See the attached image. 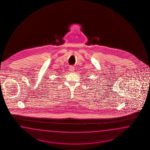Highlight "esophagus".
I'll list each match as a JSON object with an SVG mask.
<instances>
[{"label": "esophagus", "instance_id": "esophagus-1", "mask_svg": "<svg viewBox=\"0 0 150 150\" xmlns=\"http://www.w3.org/2000/svg\"><path fill=\"white\" fill-rule=\"evenodd\" d=\"M70 71H71V72H73V71H74V70H75V68L73 67V66H71V67H70Z\"/></svg>", "mask_w": 150, "mask_h": 150}]
</instances>
